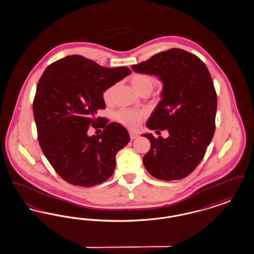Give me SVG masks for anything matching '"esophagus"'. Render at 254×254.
Returning <instances> with one entry per match:
<instances>
[{
  "label": "esophagus",
  "instance_id": "1",
  "mask_svg": "<svg viewBox=\"0 0 254 254\" xmlns=\"http://www.w3.org/2000/svg\"><path fill=\"white\" fill-rule=\"evenodd\" d=\"M129 136H130V139L133 140V139H135V138L138 137V134L135 133V132H129Z\"/></svg>",
  "mask_w": 254,
  "mask_h": 254
}]
</instances>
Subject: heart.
I'll list each match as a JSON object with an SVG mask.
<instances>
[{
    "instance_id": "heart-1",
    "label": "heart",
    "mask_w": 254,
    "mask_h": 254,
    "mask_svg": "<svg viewBox=\"0 0 254 254\" xmlns=\"http://www.w3.org/2000/svg\"><path fill=\"white\" fill-rule=\"evenodd\" d=\"M132 86L138 93L143 91H152L155 82L151 76L143 73H136L132 75L130 78ZM114 90V86L108 88L103 93V98L106 102L112 101V93ZM146 113L143 111H134L129 109H122L116 113V119L123 126L135 129L138 127L142 119L145 117Z\"/></svg>"
}]
</instances>
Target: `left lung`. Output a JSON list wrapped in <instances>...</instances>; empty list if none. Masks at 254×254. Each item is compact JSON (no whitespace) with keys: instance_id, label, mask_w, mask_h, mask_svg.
Segmentation results:
<instances>
[{"instance_id":"1","label":"left lung","mask_w":254,"mask_h":254,"mask_svg":"<svg viewBox=\"0 0 254 254\" xmlns=\"http://www.w3.org/2000/svg\"><path fill=\"white\" fill-rule=\"evenodd\" d=\"M131 68L158 75L163 83L162 100L146 127L169 133L166 139L142 134L151 144L142 158L143 165L158 180L184 179L201 162L215 130L217 97L211 74L200 59L178 48Z\"/></svg>"}]
</instances>
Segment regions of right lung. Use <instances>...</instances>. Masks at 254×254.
Instances as JSON below:
<instances>
[{"mask_svg": "<svg viewBox=\"0 0 254 254\" xmlns=\"http://www.w3.org/2000/svg\"><path fill=\"white\" fill-rule=\"evenodd\" d=\"M131 73L127 67L106 68L78 55L55 61L43 71L33 103L41 150L61 178L91 187L109 180L116 154L130 140L117 123L95 116L106 108L103 93ZM102 124L100 135L89 136Z\"/></svg>", "mask_w": 254, "mask_h": 254, "instance_id": "obj_1", "label": "right lung"}]
</instances>
